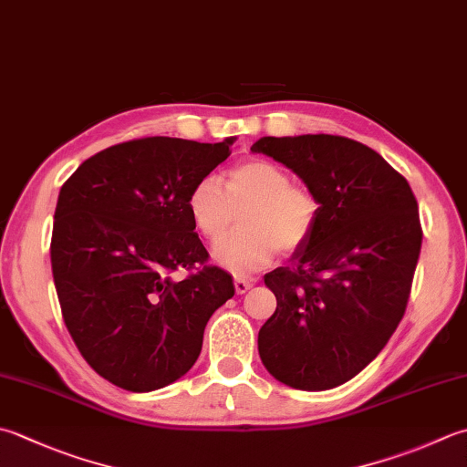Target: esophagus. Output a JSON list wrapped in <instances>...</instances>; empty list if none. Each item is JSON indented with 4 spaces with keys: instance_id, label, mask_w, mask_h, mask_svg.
<instances>
[{
    "instance_id": "34e87169",
    "label": "esophagus",
    "mask_w": 467,
    "mask_h": 467,
    "mask_svg": "<svg viewBox=\"0 0 467 467\" xmlns=\"http://www.w3.org/2000/svg\"><path fill=\"white\" fill-rule=\"evenodd\" d=\"M251 287H253L251 279H246V277H236L234 279V289H236V294H239V296L246 294V291H249Z\"/></svg>"
}]
</instances>
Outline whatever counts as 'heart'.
Masks as SVG:
<instances>
[{
  "mask_svg": "<svg viewBox=\"0 0 467 467\" xmlns=\"http://www.w3.org/2000/svg\"><path fill=\"white\" fill-rule=\"evenodd\" d=\"M246 203L243 232L213 246V257L224 269L244 275L269 265L277 251L301 249L317 226L322 204L314 190L291 184V176L269 160H251L228 171L223 188L216 176L192 186L186 206L192 224L208 241H217L232 223V208Z\"/></svg>",
  "mask_w": 467,
  "mask_h": 467,
  "instance_id": "heart-1",
  "label": "heart"
}]
</instances>
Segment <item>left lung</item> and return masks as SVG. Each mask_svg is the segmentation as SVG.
Here are the masks:
<instances>
[{
    "label": "left lung",
    "mask_w": 467,
    "mask_h": 467,
    "mask_svg": "<svg viewBox=\"0 0 467 467\" xmlns=\"http://www.w3.org/2000/svg\"><path fill=\"white\" fill-rule=\"evenodd\" d=\"M322 204L316 231L265 275L277 309L259 330L273 377L327 390L377 358L405 316L423 231L413 190L368 145L340 135L261 137Z\"/></svg>",
    "instance_id": "8db88e82"
}]
</instances>
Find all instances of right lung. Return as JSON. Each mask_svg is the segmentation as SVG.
Listing matches in <instances>:
<instances>
[{"mask_svg":"<svg viewBox=\"0 0 467 467\" xmlns=\"http://www.w3.org/2000/svg\"><path fill=\"white\" fill-rule=\"evenodd\" d=\"M233 143L125 141L82 161L60 188L50 261L64 324L119 389L150 392L184 377L210 316L234 296L233 277L206 265L186 206ZM180 268L197 271L180 282Z\"/></svg>","mask_w":467,"mask_h":467,"instance_id":"1","label":"right lung"}]
</instances>
